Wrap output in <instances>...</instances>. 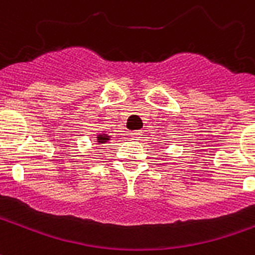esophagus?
<instances>
[{"mask_svg":"<svg viewBox=\"0 0 255 255\" xmlns=\"http://www.w3.org/2000/svg\"><path fill=\"white\" fill-rule=\"evenodd\" d=\"M129 135H131V137H132L133 140H139L140 136H142V131H132Z\"/></svg>","mask_w":255,"mask_h":255,"instance_id":"obj_1","label":"esophagus"}]
</instances>
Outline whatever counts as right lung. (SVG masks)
I'll return each mask as SVG.
<instances>
[{"instance_id":"1","label":"right lung","mask_w":255,"mask_h":255,"mask_svg":"<svg viewBox=\"0 0 255 255\" xmlns=\"http://www.w3.org/2000/svg\"><path fill=\"white\" fill-rule=\"evenodd\" d=\"M108 140H109V136L108 135H105V133H103V135H99V136H97V143H99V144L107 143Z\"/></svg>"}]
</instances>
